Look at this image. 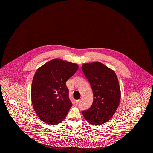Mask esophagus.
Instances as JSON below:
<instances>
[{"mask_svg":"<svg viewBox=\"0 0 153 153\" xmlns=\"http://www.w3.org/2000/svg\"><path fill=\"white\" fill-rule=\"evenodd\" d=\"M79 101H80V100H75V104H78L79 102Z\"/></svg>","mask_w":153,"mask_h":153,"instance_id":"1","label":"esophagus"}]
</instances>
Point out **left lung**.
I'll list each match as a JSON object with an SVG mask.
<instances>
[{"label": "left lung", "mask_w": 153, "mask_h": 153, "mask_svg": "<svg viewBox=\"0 0 153 153\" xmlns=\"http://www.w3.org/2000/svg\"><path fill=\"white\" fill-rule=\"evenodd\" d=\"M82 69L93 93L92 105L82 111L83 116L91 125L102 124L112 118L120 103V88L117 75L98 62L85 63Z\"/></svg>", "instance_id": "1"}]
</instances>
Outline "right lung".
<instances>
[{"label": "right lung", "mask_w": 153, "mask_h": 153, "mask_svg": "<svg viewBox=\"0 0 153 153\" xmlns=\"http://www.w3.org/2000/svg\"><path fill=\"white\" fill-rule=\"evenodd\" d=\"M76 63L53 59L39 67L31 87V99L41 120L51 125L63 120L72 106L65 82L78 69Z\"/></svg>", "instance_id": "right-lung-1"}]
</instances>
